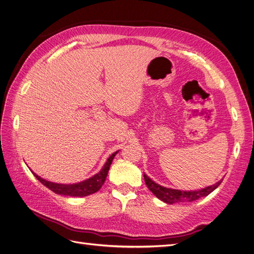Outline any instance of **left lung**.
Segmentation results:
<instances>
[{
  "instance_id": "left-lung-1",
  "label": "left lung",
  "mask_w": 254,
  "mask_h": 254,
  "mask_svg": "<svg viewBox=\"0 0 254 254\" xmlns=\"http://www.w3.org/2000/svg\"><path fill=\"white\" fill-rule=\"evenodd\" d=\"M144 182H146L148 188L154 193L156 197H158L162 201L166 203H177V202H186V201H194L200 197L209 195L211 192H213L217 187H218L222 181H219L216 184L202 188L200 190L195 191H181L176 189L166 188L163 186H160L156 184L154 181H152L147 175H143Z\"/></svg>"
}]
</instances>
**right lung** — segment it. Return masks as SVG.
I'll return each instance as SVG.
<instances>
[{
    "mask_svg": "<svg viewBox=\"0 0 254 254\" xmlns=\"http://www.w3.org/2000/svg\"><path fill=\"white\" fill-rule=\"evenodd\" d=\"M117 153L118 152H115L114 154L111 155L110 158L107 159L106 163L104 164L103 168L98 174H96L94 177H92L86 181H82V182L77 183V184H71V185L57 184V183L50 182V181H46V180L40 178L39 176L35 175L34 173L33 174L44 186H46L48 189H51L52 191L57 193V194L69 195V196H80V197L87 196V195L93 194V193H95V192H97L101 188V186L104 184V181L106 179L108 170H110L114 157L116 156Z\"/></svg>",
    "mask_w": 254,
    "mask_h": 254,
    "instance_id": "add662e5",
    "label": "right lung"
}]
</instances>
